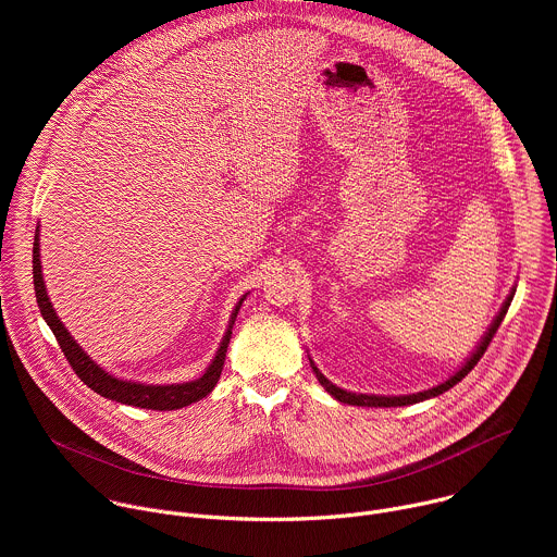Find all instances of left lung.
Masks as SVG:
<instances>
[{"label": "left lung", "mask_w": 557, "mask_h": 557, "mask_svg": "<svg viewBox=\"0 0 557 557\" xmlns=\"http://www.w3.org/2000/svg\"><path fill=\"white\" fill-rule=\"evenodd\" d=\"M513 295H516V288H511V293L507 295V299H505V304H503V308L498 310V314H496V320L492 322V326L487 329V333L483 335V339H481V344L475 346V350L467 357V361L449 376V379H445L443 383H438V385H434V387H430V389H423V392H417V394H399V396H381V394H359V392H350V389H344V387H337L333 381H329L322 372H320V368L314 366V361L310 359V368H312V372H314V376H317V381L322 383V387L331 394V396H335L337 401H342V404H348V406H361V408H401V406H412V404H419V401H425V399H432V396H438V394H443V392H447L449 387H454L460 379H465V374H469V370L481 361V357L485 355V350H487V346H490V342L494 339V335H496V331H498V326L503 324V320H505V314H507V310H509V304H511V299H513Z\"/></svg>", "instance_id": "left-lung-1"}]
</instances>
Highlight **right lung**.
Segmentation results:
<instances>
[{
    "mask_svg": "<svg viewBox=\"0 0 557 557\" xmlns=\"http://www.w3.org/2000/svg\"><path fill=\"white\" fill-rule=\"evenodd\" d=\"M39 226L35 228V245H33V280H35V295H37V304L41 310V317L46 320V324L50 326V331L54 333L67 363L72 366V370L76 372V376L82 379L88 387H92L97 394L106 396V399H112L116 404H125V406H134V408H143V410H158V412H168V410H181L185 406H191L215 387L220 374H222V366H224V357H226V348H228V339H231V329L235 324L237 310H240L243 301L247 299V295L240 297V301L235 304L231 320L226 326V333L220 342V348L215 352V357L211 359L209 368L205 370L202 376H198L196 381H187V383H168V385H153V383H140V381H127V379H119L114 374H110L108 370H103L97 361L90 359V355L84 352V348L78 346L72 335L65 331V326L61 324V320L57 317L52 301L46 293V282H44V273H41V253H39Z\"/></svg>",
    "mask_w": 557,
    "mask_h": 557,
    "instance_id": "right-lung-1",
    "label": "right lung"
}]
</instances>
